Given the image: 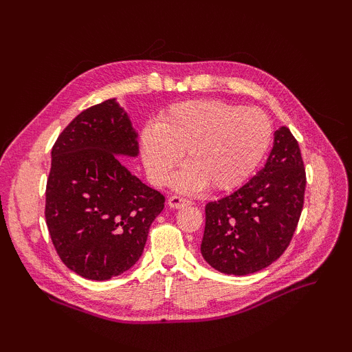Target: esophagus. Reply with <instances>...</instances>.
<instances>
[{"mask_svg":"<svg viewBox=\"0 0 352 352\" xmlns=\"http://www.w3.org/2000/svg\"><path fill=\"white\" fill-rule=\"evenodd\" d=\"M190 204H192V201L186 199V198H183V197H177V195L170 197V198L168 199V206L172 207V208H183V207H188V206H190Z\"/></svg>","mask_w":352,"mask_h":352,"instance_id":"1","label":"esophagus"}]
</instances>
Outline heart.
I'll return each mask as SVG.
<instances>
[{
    "label": "heart",
    "instance_id": "heart-1",
    "mask_svg": "<svg viewBox=\"0 0 352 352\" xmlns=\"http://www.w3.org/2000/svg\"><path fill=\"white\" fill-rule=\"evenodd\" d=\"M272 126L263 111L219 100H190L172 104L159 122L139 133L142 160L149 180L162 186L182 162L175 177L183 192L210 186L223 192L241 186L265 155Z\"/></svg>",
    "mask_w": 352,
    "mask_h": 352
}]
</instances>
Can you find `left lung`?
<instances>
[{"instance_id": "1", "label": "left lung", "mask_w": 352, "mask_h": 352, "mask_svg": "<svg viewBox=\"0 0 352 352\" xmlns=\"http://www.w3.org/2000/svg\"><path fill=\"white\" fill-rule=\"evenodd\" d=\"M304 192L300 145L281 126L265 168L231 195L206 206L204 260L228 275L254 274L274 263L294 237Z\"/></svg>"}]
</instances>
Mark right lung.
<instances>
[{
    "instance_id": "add662e5",
    "label": "right lung",
    "mask_w": 352,
    "mask_h": 352,
    "mask_svg": "<svg viewBox=\"0 0 352 352\" xmlns=\"http://www.w3.org/2000/svg\"><path fill=\"white\" fill-rule=\"evenodd\" d=\"M138 133L115 100L81 111L51 151L45 219L58 257L87 280L104 281L136 263L164 197L126 169Z\"/></svg>"
}]
</instances>
